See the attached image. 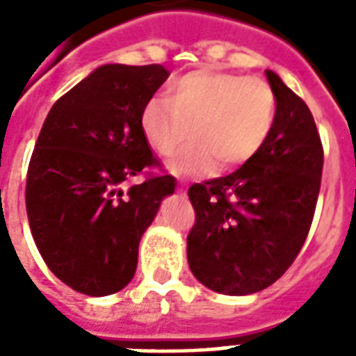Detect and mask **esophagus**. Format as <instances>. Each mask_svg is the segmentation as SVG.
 Masks as SVG:
<instances>
[{
  "mask_svg": "<svg viewBox=\"0 0 356 356\" xmlns=\"http://www.w3.org/2000/svg\"><path fill=\"white\" fill-rule=\"evenodd\" d=\"M179 193H185V185H183V181H179Z\"/></svg>",
  "mask_w": 356,
  "mask_h": 356,
  "instance_id": "obj_1",
  "label": "esophagus"
}]
</instances>
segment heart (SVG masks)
I'll list each match as a JSON object with an SVG mask.
<instances>
[{"mask_svg":"<svg viewBox=\"0 0 356 356\" xmlns=\"http://www.w3.org/2000/svg\"><path fill=\"white\" fill-rule=\"evenodd\" d=\"M276 116V97L257 78L194 70L170 83L168 99L154 97L140 112V131L160 156H171L173 173L231 170L252 160L267 140Z\"/></svg>","mask_w":356,"mask_h":356,"instance_id":"1","label":"heart"}]
</instances>
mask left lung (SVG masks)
<instances>
[{
    "instance_id": "1",
    "label": "left lung",
    "mask_w": 356,
    "mask_h": 356,
    "mask_svg": "<svg viewBox=\"0 0 356 356\" xmlns=\"http://www.w3.org/2000/svg\"><path fill=\"white\" fill-rule=\"evenodd\" d=\"M276 116L261 150L225 177L188 188L196 223L188 267L209 290L248 296L288 270L305 242L321 191V135L313 114L280 76L265 70Z\"/></svg>"
}]
</instances>
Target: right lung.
<instances>
[{
    "instance_id": "right-lung-1",
    "label": "right lung",
    "mask_w": 356,
    "mask_h": 356,
    "mask_svg": "<svg viewBox=\"0 0 356 356\" xmlns=\"http://www.w3.org/2000/svg\"><path fill=\"white\" fill-rule=\"evenodd\" d=\"M162 65H102L63 95L30 158L26 213L51 273L72 290L102 298L131 282L139 242L171 175L125 181L156 165L140 112L168 80Z\"/></svg>"
}]
</instances>
